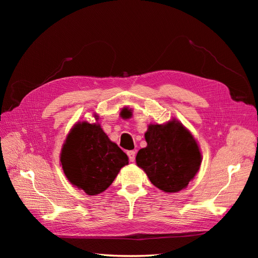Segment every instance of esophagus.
<instances>
[{
  "mask_svg": "<svg viewBox=\"0 0 258 258\" xmlns=\"http://www.w3.org/2000/svg\"><path fill=\"white\" fill-rule=\"evenodd\" d=\"M128 157H129V160L131 162H134L136 160V152L135 151H129L128 152Z\"/></svg>",
  "mask_w": 258,
  "mask_h": 258,
  "instance_id": "34e87169",
  "label": "esophagus"
}]
</instances>
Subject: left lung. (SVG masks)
Returning <instances> with one entry per match:
<instances>
[{"instance_id": "obj_1", "label": "left lung", "mask_w": 258, "mask_h": 258, "mask_svg": "<svg viewBox=\"0 0 258 258\" xmlns=\"http://www.w3.org/2000/svg\"><path fill=\"white\" fill-rule=\"evenodd\" d=\"M147 146L136 157L150 181L166 192H176L188 185L198 172L201 154L196 140L182 123L150 124L145 134Z\"/></svg>"}]
</instances>
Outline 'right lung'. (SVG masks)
I'll return each instance as SVG.
<instances>
[{
  "instance_id": "right-lung-1",
  "label": "right lung",
  "mask_w": 258,
  "mask_h": 258,
  "mask_svg": "<svg viewBox=\"0 0 258 258\" xmlns=\"http://www.w3.org/2000/svg\"><path fill=\"white\" fill-rule=\"evenodd\" d=\"M60 161L69 181L93 196L113 183L128 165V156L110 141L100 124L83 121L69 134Z\"/></svg>"
}]
</instances>
